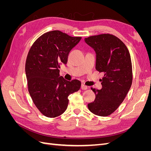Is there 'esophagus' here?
Masks as SVG:
<instances>
[{
  "label": "esophagus",
  "instance_id": "34e87169",
  "mask_svg": "<svg viewBox=\"0 0 151 151\" xmlns=\"http://www.w3.org/2000/svg\"><path fill=\"white\" fill-rule=\"evenodd\" d=\"M81 89H83V90H86V89H88V86H86L84 84H81Z\"/></svg>",
  "mask_w": 151,
  "mask_h": 151
}]
</instances>
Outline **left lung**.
Returning a JSON list of instances; mask_svg holds the SVG:
<instances>
[{
	"label": "left lung",
	"instance_id": "1",
	"mask_svg": "<svg viewBox=\"0 0 151 151\" xmlns=\"http://www.w3.org/2000/svg\"><path fill=\"white\" fill-rule=\"evenodd\" d=\"M96 55V69L104 75L102 88L93 89L95 100L88 104L91 112L106 116L120 106L132 83V67L129 50L115 36L102 34L85 38Z\"/></svg>",
	"mask_w": 151,
	"mask_h": 151
}]
</instances>
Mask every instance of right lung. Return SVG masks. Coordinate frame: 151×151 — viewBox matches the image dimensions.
Instances as JSON below:
<instances>
[{
	"label": "right lung",
	"instance_id": "1",
	"mask_svg": "<svg viewBox=\"0 0 151 151\" xmlns=\"http://www.w3.org/2000/svg\"><path fill=\"white\" fill-rule=\"evenodd\" d=\"M81 40L52 31L40 36L29 50L25 65L28 91L35 106L45 116L55 118L64 113L68 96L81 88L79 81H66L58 69L62 63L66 64L68 53Z\"/></svg>",
	"mask_w": 151,
	"mask_h": 151
}]
</instances>
